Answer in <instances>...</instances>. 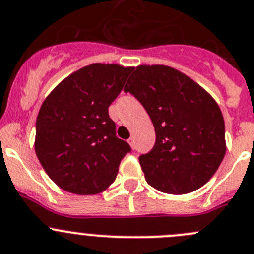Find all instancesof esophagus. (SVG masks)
I'll list each match as a JSON object with an SVG mask.
<instances>
[{
	"mask_svg": "<svg viewBox=\"0 0 254 254\" xmlns=\"http://www.w3.org/2000/svg\"><path fill=\"white\" fill-rule=\"evenodd\" d=\"M127 143H129V144H130V146H131V148H132V149H134V148H135V141H134V138H130V139H129V140H127Z\"/></svg>",
	"mask_w": 254,
	"mask_h": 254,
	"instance_id": "1",
	"label": "esophagus"
}]
</instances>
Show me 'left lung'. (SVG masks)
<instances>
[{"label":"left lung","instance_id":"obj_1","mask_svg":"<svg viewBox=\"0 0 254 254\" xmlns=\"http://www.w3.org/2000/svg\"><path fill=\"white\" fill-rule=\"evenodd\" d=\"M153 122L155 144L139 156L149 186L187 194L204 186L226 155L224 119L214 99L190 77L164 65H140L124 87Z\"/></svg>","mask_w":254,"mask_h":254}]
</instances>
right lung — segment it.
I'll return each mask as SVG.
<instances>
[{
    "instance_id": "add662e5",
    "label": "right lung",
    "mask_w": 254,
    "mask_h": 254,
    "mask_svg": "<svg viewBox=\"0 0 254 254\" xmlns=\"http://www.w3.org/2000/svg\"><path fill=\"white\" fill-rule=\"evenodd\" d=\"M131 70L115 64L85 66L42 103L35 151L47 175L64 190L91 195L115 181L120 162L131 148L116 136L108 109Z\"/></svg>"
}]
</instances>
